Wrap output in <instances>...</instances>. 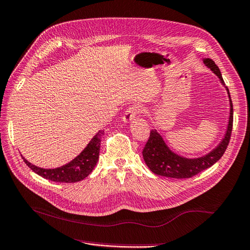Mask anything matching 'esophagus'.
Returning <instances> with one entry per match:
<instances>
[{"instance_id": "1", "label": "esophagus", "mask_w": 250, "mask_h": 250, "mask_svg": "<svg viewBox=\"0 0 250 250\" xmlns=\"http://www.w3.org/2000/svg\"><path fill=\"white\" fill-rule=\"evenodd\" d=\"M142 112V108L135 105V106H131L126 109V111L125 112L124 114V117H123V120L125 121V123H130V121H132L133 119L135 118V116L138 115L139 113Z\"/></svg>"}]
</instances>
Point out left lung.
<instances>
[{"label": "left lung", "mask_w": 250, "mask_h": 250, "mask_svg": "<svg viewBox=\"0 0 250 250\" xmlns=\"http://www.w3.org/2000/svg\"><path fill=\"white\" fill-rule=\"evenodd\" d=\"M204 62L208 68H210L217 75L222 84L225 85L222 73H220L216 63L211 59H205ZM226 89L228 91L230 101V116L227 131H226L223 141L219 143L218 146L215 149H213L211 152L201 156V158H183V156L178 155L177 153L171 151L158 131L151 130L150 131L148 142L143 150L145 163L150 168V170L158 176L175 179H188L211 167L222 158L226 149L228 147L232 132V125H233V105H232V101L227 87H226Z\"/></svg>", "instance_id": "obj_1"}]
</instances>
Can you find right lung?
Returning a JSON list of instances; mask_svg holds the SVG:
<instances>
[{
    "label": "right lung",
    "mask_w": 250,
    "mask_h": 250,
    "mask_svg": "<svg viewBox=\"0 0 250 250\" xmlns=\"http://www.w3.org/2000/svg\"><path fill=\"white\" fill-rule=\"evenodd\" d=\"M104 131H99L97 134L91 138L89 144L81 152L77 158H74L68 164L61 167L53 168V169H44L31 164L30 162L22 156L25 164L37 175L50 181L62 182V183H72L78 182L85 179L94 169L99 160V152H100L101 135Z\"/></svg>",
    "instance_id": "add662e5"
}]
</instances>
